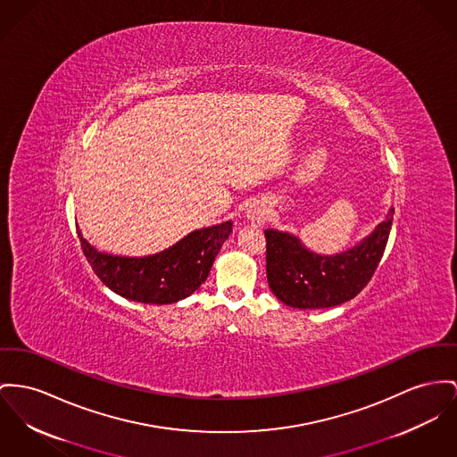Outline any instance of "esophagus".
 Returning <instances> with one entry per match:
<instances>
[{"label": "esophagus", "instance_id": "1", "mask_svg": "<svg viewBox=\"0 0 457 457\" xmlns=\"http://www.w3.org/2000/svg\"><path fill=\"white\" fill-rule=\"evenodd\" d=\"M245 218L253 225H263L269 220V210L262 201H253L245 210Z\"/></svg>", "mask_w": 457, "mask_h": 457}]
</instances>
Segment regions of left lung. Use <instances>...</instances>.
Listing matches in <instances>:
<instances>
[{"mask_svg": "<svg viewBox=\"0 0 457 457\" xmlns=\"http://www.w3.org/2000/svg\"><path fill=\"white\" fill-rule=\"evenodd\" d=\"M394 206L361 243L336 254L308 249L291 232L267 228V278L275 296L300 310L331 308L355 298L378 269L390 237Z\"/></svg>", "mask_w": 457, "mask_h": 457, "instance_id": "8db88e82", "label": "left lung"}]
</instances>
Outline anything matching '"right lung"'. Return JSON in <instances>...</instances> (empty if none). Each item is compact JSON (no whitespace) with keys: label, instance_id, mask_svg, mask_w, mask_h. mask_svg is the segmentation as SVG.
<instances>
[{"label":"right lung","instance_id":"right-lung-1","mask_svg":"<svg viewBox=\"0 0 457 457\" xmlns=\"http://www.w3.org/2000/svg\"><path fill=\"white\" fill-rule=\"evenodd\" d=\"M232 221L199 228L168 249L149 256L98 251L78 230L93 272L116 295L147 304L177 303L208 278L214 258L232 232Z\"/></svg>","mask_w":457,"mask_h":457}]
</instances>
